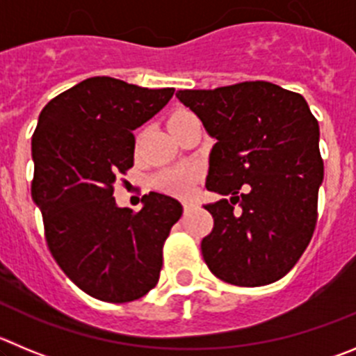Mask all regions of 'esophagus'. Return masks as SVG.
<instances>
[{
    "mask_svg": "<svg viewBox=\"0 0 356 356\" xmlns=\"http://www.w3.org/2000/svg\"><path fill=\"white\" fill-rule=\"evenodd\" d=\"M182 207H184L186 212H189L191 209L197 207V204H195V202H191V200H186V202H182Z\"/></svg>",
    "mask_w": 356,
    "mask_h": 356,
    "instance_id": "obj_1",
    "label": "esophagus"
}]
</instances>
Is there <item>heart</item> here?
Instances as JSON below:
<instances>
[{"instance_id":"b5f03b06","label":"heart","mask_w":356,"mask_h":356,"mask_svg":"<svg viewBox=\"0 0 356 356\" xmlns=\"http://www.w3.org/2000/svg\"><path fill=\"white\" fill-rule=\"evenodd\" d=\"M191 115L189 112H175L170 119H168V126L174 124L179 119ZM198 177V168L197 167H175L168 168V170L159 172L154 177V186L163 191V193L174 195V197H186L193 191L195 182Z\"/></svg>"}]
</instances>
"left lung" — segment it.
Instances as JSON below:
<instances>
[{"label":"left lung","instance_id":"obj_1","mask_svg":"<svg viewBox=\"0 0 356 356\" xmlns=\"http://www.w3.org/2000/svg\"><path fill=\"white\" fill-rule=\"evenodd\" d=\"M175 96L216 140L205 188L230 195L204 205L214 218L202 241L209 270L235 286L274 283L293 268L316 227L323 182L316 118L304 96L265 81Z\"/></svg>","mask_w":356,"mask_h":356}]
</instances>
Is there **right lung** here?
I'll return each instance as SVG.
<instances>
[{
	"instance_id": "add662e5",
	"label": "right lung",
	"mask_w": 356,
	"mask_h": 356,
	"mask_svg": "<svg viewBox=\"0 0 356 356\" xmlns=\"http://www.w3.org/2000/svg\"><path fill=\"white\" fill-rule=\"evenodd\" d=\"M174 88L147 89L91 77L43 107L31 138V197L61 270L103 302H131L156 286L163 242L182 216L175 198L149 193L133 212L115 204L114 182L133 167L137 129Z\"/></svg>"
}]
</instances>
